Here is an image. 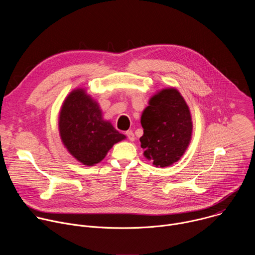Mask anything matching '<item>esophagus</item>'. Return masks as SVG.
<instances>
[{"instance_id": "esophagus-1", "label": "esophagus", "mask_w": 255, "mask_h": 255, "mask_svg": "<svg viewBox=\"0 0 255 255\" xmlns=\"http://www.w3.org/2000/svg\"><path fill=\"white\" fill-rule=\"evenodd\" d=\"M126 136L128 137V139L130 141H134L135 140V135H134V133L132 131H127L126 132Z\"/></svg>"}]
</instances>
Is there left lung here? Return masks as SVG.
<instances>
[{
	"instance_id": "left-lung-1",
	"label": "left lung",
	"mask_w": 255,
	"mask_h": 255,
	"mask_svg": "<svg viewBox=\"0 0 255 255\" xmlns=\"http://www.w3.org/2000/svg\"><path fill=\"white\" fill-rule=\"evenodd\" d=\"M143 155L156 167L173 164L186 152L192 139L193 122L189 106L174 88L150 98L141 115Z\"/></svg>"
}]
</instances>
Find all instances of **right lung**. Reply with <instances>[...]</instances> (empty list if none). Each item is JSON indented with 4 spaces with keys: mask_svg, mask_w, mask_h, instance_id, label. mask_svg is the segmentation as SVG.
<instances>
[{
    "mask_svg": "<svg viewBox=\"0 0 255 255\" xmlns=\"http://www.w3.org/2000/svg\"><path fill=\"white\" fill-rule=\"evenodd\" d=\"M58 128L67 151L84 165L102 161L115 143L126 138L103 113L85 89H76L65 98L59 113Z\"/></svg>",
    "mask_w": 255,
    "mask_h": 255,
    "instance_id": "add662e5",
    "label": "right lung"
}]
</instances>
